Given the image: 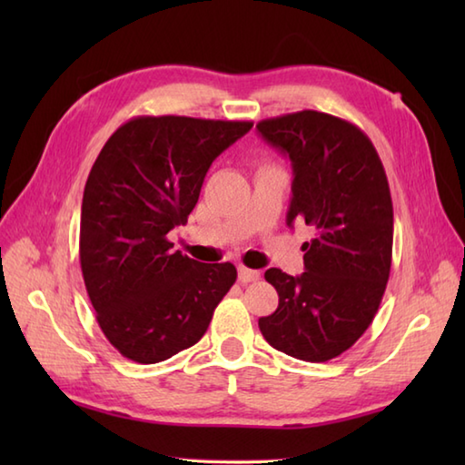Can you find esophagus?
<instances>
[{
  "label": "esophagus",
  "instance_id": "34e87169",
  "mask_svg": "<svg viewBox=\"0 0 465 465\" xmlns=\"http://www.w3.org/2000/svg\"><path fill=\"white\" fill-rule=\"evenodd\" d=\"M238 278L242 283H252V282H258L262 278V273L258 270H250V268H242L238 270Z\"/></svg>",
  "mask_w": 465,
  "mask_h": 465
}]
</instances>
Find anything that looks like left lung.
<instances>
[{
  "label": "left lung",
  "instance_id": "8db88e82",
  "mask_svg": "<svg viewBox=\"0 0 465 465\" xmlns=\"http://www.w3.org/2000/svg\"><path fill=\"white\" fill-rule=\"evenodd\" d=\"M255 127L290 155L288 225L303 220L315 230L302 275L265 272L280 303L260 330L292 358L328 361L361 338L383 298L393 245L388 177L370 137L341 117L303 110Z\"/></svg>",
  "mask_w": 465,
  "mask_h": 465
}]
</instances>
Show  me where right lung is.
<instances>
[{"mask_svg":"<svg viewBox=\"0 0 465 465\" xmlns=\"http://www.w3.org/2000/svg\"><path fill=\"white\" fill-rule=\"evenodd\" d=\"M252 122L140 115L112 134L85 182L80 263L104 335L124 358L157 363L202 340L238 278L167 240L197 203L212 162Z\"/></svg>","mask_w":465,"mask_h":465,"instance_id":"1","label":"right lung"}]
</instances>
